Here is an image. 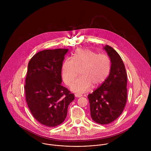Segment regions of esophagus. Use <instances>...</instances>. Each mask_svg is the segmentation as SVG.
<instances>
[{"mask_svg":"<svg viewBox=\"0 0 151 151\" xmlns=\"http://www.w3.org/2000/svg\"><path fill=\"white\" fill-rule=\"evenodd\" d=\"M74 95H75V96H76V98H80V97H81V96H83L82 95L79 94V93H76Z\"/></svg>","mask_w":151,"mask_h":151,"instance_id":"obj_1","label":"esophagus"}]
</instances>
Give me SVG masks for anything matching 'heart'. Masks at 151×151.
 I'll list each match as a JSON object with an SVG mask.
<instances>
[{
    "label": "heart",
    "instance_id": "obj_1",
    "mask_svg": "<svg viewBox=\"0 0 151 151\" xmlns=\"http://www.w3.org/2000/svg\"><path fill=\"white\" fill-rule=\"evenodd\" d=\"M111 63L107 55H99L87 49H77L73 59L67 58L62 66V78L67 86H70L81 70V77L75 80L70 89L77 93L89 91L92 86H101L109 74Z\"/></svg>",
    "mask_w": 151,
    "mask_h": 151
}]
</instances>
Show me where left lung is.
<instances>
[{
    "mask_svg": "<svg viewBox=\"0 0 151 151\" xmlns=\"http://www.w3.org/2000/svg\"><path fill=\"white\" fill-rule=\"evenodd\" d=\"M111 62L109 75L105 81L88 95L92 119L101 124H109L122 113L127 102V76L123 62L118 53L106 45Z\"/></svg>",
    "mask_w": 151,
    "mask_h": 151,
    "instance_id": "1",
    "label": "left lung"
}]
</instances>
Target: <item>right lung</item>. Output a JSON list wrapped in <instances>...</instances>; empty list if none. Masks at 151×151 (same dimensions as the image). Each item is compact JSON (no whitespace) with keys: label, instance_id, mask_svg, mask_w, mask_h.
I'll return each mask as SVG.
<instances>
[{"label":"right lung","instance_id":"add662e5","mask_svg":"<svg viewBox=\"0 0 151 151\" xmlns=\"http://www.w3.org/2000/svg\"><path fill=\"white\" fill-rule=\"evenodd\" d=\"M68 49L44 50L29 60L24 86L26 102L34 117L47 127L62 123L74 95L61 85L62 66Z\"/></svg>","mask_w":151,"mask_h":151}]
</instances>
